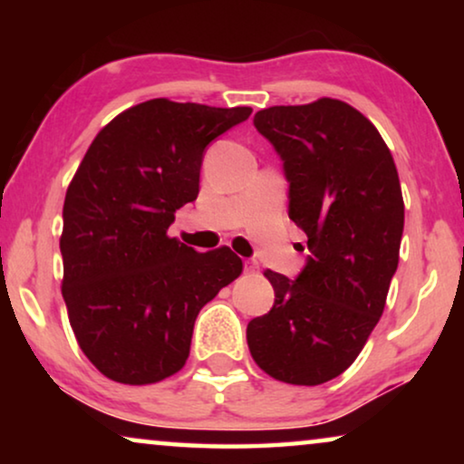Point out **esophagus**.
Segmentation results:
<instances>
[{
  "mask_svg": "<svg viewBox=\"0 0 464 464\" xmlns=\"http://www.w3.org/2000/svg\"><path fill=\"white\" fill-rule=\"evenodd\" d=\"M257 262H253V259H246L245 262V272H257Z\"/></svg>",
  "mask_w": 464,
  "mask_h": 464,
  "instance_id": "obj_1",
  "label": "esophagus"
}]
</instances>
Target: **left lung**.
Listing matches in <instances>:
<instances>
[{
    "instance_id": "left-lung-1",
    "label": "left lung",
    "mask_w": 464,
    "mask_h": 464,
    "mask_svg": "<svg viewBox=\"0 0 464 464\" xmlns=\"http://www.w3.org/2000/svg\"><path fill=\"white\" fill-rule=\"evenodd\" d=\"M253 124L281 156L289 219L310 256L295 281L264 272L275 306L246 325V344L268 376L316 386L353 365L384 313L403 234L397 167L376 126L344 101L275 105Z\"/></svg>"
}]
</instances>
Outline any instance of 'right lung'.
<instances>
[{
	"instance_id": "right-lung-1",
	"label": "right lung",
	"mask_w": 464,
	"mask_h": 464,
	"mask_svg": "<svg viewBox=\"0 0 464 464\" xmlns=\"http://www.w3.org/2000/svg\"><path fill=\"white\" fill-rule=\"evenodd\" d=\"M251 111L151 99L82 158L63 205L61 291L82 353L113 382L179 372L200 308L243 272L227 246L198 253L167 232L198 196L207 145Z\"/></svg>"
}]
</instances>
